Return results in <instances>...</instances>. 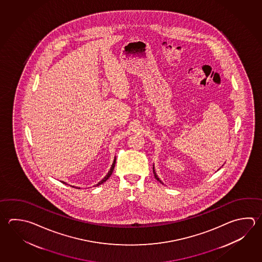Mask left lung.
Returning a JSON list of instances; mask_svg holds the SVG:
<instances>
[{
	"label": "left lung",
	"instance_id": "8db88e82",
	"mask_svg": "<svg viewBox=\"0 0 262 262\" xmlns=\"http://www.w3.org/2000/svg\"><path fill=\"white\" fill-rule=\"evenodd\" d=\"M153 171H154V175H155V178L157 179V180H158V182H160V183H162V184H163V183H162V182H161V181H160V180H159V178H158V175H157V173H156V171H155V168H154V167H153Z\"/></svg>",
	"mask_w": 262,
	"mask_h": 262
}]
</instances>
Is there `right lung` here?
Masks as SVG:
<instances>
[{"label":"right lung","instance_id":"right-lung-1","mask_svg":"<svg viewBox=\"0 0 262 262\" xmlns=\"http://www.w3.org/2000/svg\"><path fill=\"white\" fill-rule=\"evenodd\" d=\"M115 164H116V158H115V159H114L113 164H112L111 168H110V169H109L108 173H107V174L104 176V178L103 179L101 182H99V183L96 184V186H98V185H100V184L104 183L105 181H107V180H108L109 177L111 176V174H112V172H113L114 168H115ZM63 183L66 184V183H64V182H63ZM72 187H74V186H72Z\"/></svg>","mask_w":262,"mask_h":262}]
</instances>
